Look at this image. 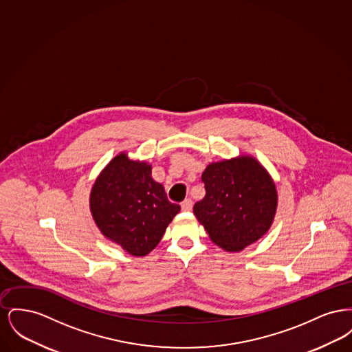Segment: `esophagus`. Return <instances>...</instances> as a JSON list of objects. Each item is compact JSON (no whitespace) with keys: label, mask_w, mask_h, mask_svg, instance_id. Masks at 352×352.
Returning a JSON list of instances; mask_svg holds the SVG:
<instances>
[{"label":"esophagus","mask_w":352,"mask_h":352,"mask_svg":"<svg viewBox=\"0 0 352 352\" xmlns=\"http://www.w3.org/2000/svg\"><path fill=\"white\" fill-rule=\"evenodd\" d=\"M181 207H182L184 211H191V208H192V201H191V199H184V201H182V204H181Z\"/></svg>","instance_id":"esophagus-1"}]
</instances>
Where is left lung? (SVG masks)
<instances>
[{
	"label": "left lung",
	"instance_id": "1",
	"mask_svg": "<svg viewBox=\"0 0 352 352\" xmlns=\"http://www.w3.org/2000/svg\"><path fill=\"white\" fill-rule=\"evenodd\" d=\"M201 181L206 195L194 214L210 239L226 252H240L268 232L278 194L268 170L253 155L211 162Z\"/></svg>",
	"mask_w": 352,
	"mask_h": 352
}]
</instances>
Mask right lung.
I'll use <instances>...</instances> for the list:
<instances>
[{
    "label": "right lung",
    "mask_w": 352,
    "mask_h": 352,
    "mask_svg": "<svg viewBox=\"0 0 352 352\" xmlns=\"http://www.w3.org/2000/svg\"><path fill=\"white\" fill-rule=\"evenodd\" d=\"M89 210L109 241L144 257L158 245L181 206L168 201L164 186L151 178L149 162L121 151L92 184Z\"/></svg>",
    "instance_id": "1"
}]
</instances>
